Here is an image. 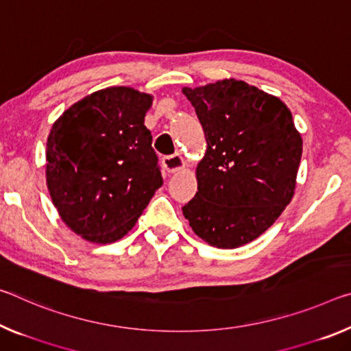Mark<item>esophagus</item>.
Segmentation results:
<instances>
[{
  "label": "esophagus",
  "mask_w": 351,
  "mask_h": 351,
  "mask_svg": "<svg viewBox=\"0 0 351 351\" xmlns=\"http://www.w3.org/2000/svg\"><path fill=\"white\" fill-rule=\"evenodd\" d=\"M162 165L164 169L169 171V173H175V171L184 169V159H182V156L180 154H173V156H165L162 159Z\"/></svg>",
  "instance_id": "34e87169"
}]
</instances>
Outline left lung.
Instances as JSON below:
<instances>
[{"label":"left lung","mask_w":351,"mask_h":351,"mask_svg":"<svg viewBox=\"0 0 351 351\" xmlns=\"http://www.w3.org/2000/svg\"><path fill=\"white\" fill-rule=\"evenodd\" d=\"M203 126L198 192L182 206L193 232L237 248L275 223L295 191L303 141L280 98L243 81L182 88Z\"/></svg>","instance_id":"left-lung-1"}]
</instances>
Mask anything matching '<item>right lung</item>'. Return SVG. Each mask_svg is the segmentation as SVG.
Here are the masks:
<instances>
[{"mask_svg": "<svg viewBox=\"0 0 351 351\" xmlns=\"http://www.w3.org/2000/svg\"><path fill=\"white\" fill-rule=\"evenodd\" d=\"M153 97L108 87L54 121L47 142V184L64 223L86 241L128 234L162 186L153 137L143 125Z\"/></svg>", "mask_w": 351, "mask_h": 351, "instance_id": "obj_1", "label": "right lung"}]
</instances>
